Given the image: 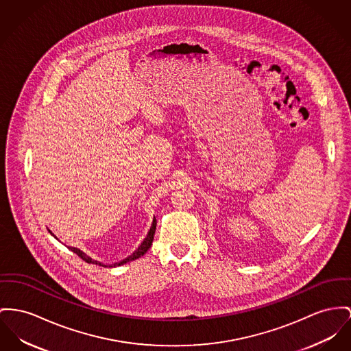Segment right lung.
<instances>
[{
  "label": "right lung",
  "instance_id": "add662e5",
  "mask_svg": "<svg viewBox=\"0 0 351 351\" xmlns=\"http://www.w3.org/2000/svg\"><path fill=\"white\" fill-rule=\"evenodd\" d=\"M156 226H157V219H156V217H154V218H153V223H152V226H150V230L147 232V235L145 237V239L141 242L140 246L136 249V252H133V254H130L129 257H126L125 259L119 261V262H116V263H113V265H109V267L121 266V265H123V263H128V262H132V261H134V259H137V258L142 257V256H143V254L150 249V246H152V242H153V238H154V233H156ZM49 232H50V230H49ZM50 234H51V232H50ZM53 237L57 239V237H56L54 234H53ZM69 249H71L73 253H75L78 257L82 258L85 262L106 267V265H104L102 262L94 261V259H92L89 256H86L82 250H80V249H77V247H69Z\"/></svg>",
  "mask_w": 351,
  "mask_h": 351
}]
</instances>
